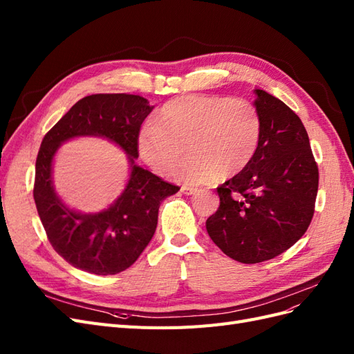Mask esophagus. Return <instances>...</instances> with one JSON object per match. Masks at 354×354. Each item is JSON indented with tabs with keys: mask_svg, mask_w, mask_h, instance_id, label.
Segmentation results:
<instances>
[{
	"mask_svg": "<svg viewBox=\"0 0 354 354\" xmlns=\"http://www.w3.org/2000/svg\"><path fill=\"white\" fill-rule=\"evenodd\" d=\"M181 192H183L185 195H196L199 190H198L196 187H189V186H183V187H181Z\"/></svg>",
	"mask_w": 354,
	"mask_h": 354,
	"instance_id": "1",
	"label": "esophagus"
}]
</instances>
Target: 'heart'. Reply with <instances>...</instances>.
Returning a JSON list of instances; mask_svg holds the SVG:
<instances>
[{
	"label": "heart",
	"instance_id": "b5f03b06",
	"mask_svg": "<svg viewBox=\"0 0 354 354\" xmlns=\"http://www.w3.org/2000/svg\"><path fill=\"white\" fill-rule=\"evenodd\" d=\"M259 109L245 99L190 94L165 103L138 134L140 158L158 174L168 176L186 152L176 177L202 185L218 174L229 177L251 164L260 146Z\"/></svg>",
	"mask_w": 354,
	"mask_h": 354
}]
</instances>
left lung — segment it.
<instances>
[{
    "label": "left lung",
    "instance_id": "1",
    "mask_svg": "<svg viewBox=\"0 0 354 354\" xmlns=\"http://www.w3.org/2000/svg\"><path fill=\"white\" fill-rule=\"evenodd\" d=\"M263 131L251 164L217 187L220 207L207 220L212 242L230 259L261 263L285 252L313 218L319 171L298 115L254 90Z\"/></svg>",
    "mask_w": 354,
    "mask_h": 354
}]
</instances>
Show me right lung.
Returning <instances> with one entry per match:
<instances>
[{
    "instance_id": "right-lung-1",
    "label": "right lung",
    "mask_w": 354,
    "mask_h": 354,
    "mask_svg": "<svg viewBox=\"0 0 354 354\" xmlns=\"http://www.w3.org/2000/svg\"><path fill=\"white\" fill-rule=\"evenodd\" d=\"M152 109L145 97L134 94L87 95L42 138L34 185L38 216L55 251L80 270L106 276L128 269L153 236L160 202L180 190L136 164L138 133ZM77 136L106 138L122 149L131 165L123 194L99 213L69 209L52 185V160L58 147Z\"/></svg>"
}]
</instances>
